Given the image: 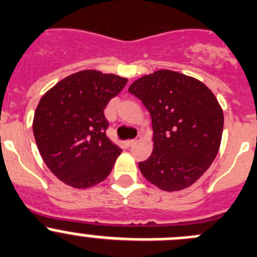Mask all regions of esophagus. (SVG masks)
Wrapping results in <instances>:
<instances>
[{
    "instance_id": "obj_1",
    "label": "esophagus",
    "mask_w": 257,
    "mask_h": 257,
    "mask_svg": "<svg viewBox=\"0 0 257 257\" xmlns=\"http://www.w3.org/2000/svg\"><path fill=\"white\" fill-rule=\"evenodd\" d=\"M138 141H141V137H138V138H136V140H129L126 141V143H128V146H133L134 143H137Z\"/></svg>"
}]
</instances>
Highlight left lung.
<instances>
[{"mask_svg": "<svg viewBox=\"0 0 257 257\" xmlns=\"http://www.w3.org/2000/svg\"><path fill=\"white\" fill-rule=\"evenodd\" d=\"M152 119L153 151L140 162L143 176L165 191L193 185L214 161L223 132V110L203 82L160 69L128 88Z\"/></svg>", "mask_w": 257, "mask_h": 257, "instance_id": "left-lung-1", "label": "left lung"}]
</instances>
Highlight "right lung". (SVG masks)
Wrapping results in <instances>:
<instances>
[{
  "instance_id": "1",
  "label": "right lung",
  "mask_w": 257,
  "mask_h": 257,
  "mask_svg": "<svg viewBox=\"0 0 257 257\" xmlns=\"http://www.w3.org/2000/svg\"><path fill=\"white\" fill-rule=\"evenodd\" d=\"M128 80L86 69L59 81L43 95L33 121L43 161L61 181L76 189L101 183L121 150L106 137L104 109Z\"/></svg>"
}]
</instances>
